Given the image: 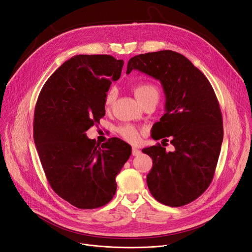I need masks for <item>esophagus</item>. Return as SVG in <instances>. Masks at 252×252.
I'll return each mask as SVG.
<instances>
[{
  "mask_svg": "<svg viewBox=\"0 0 252 252\" xmlns=\"http://www.w3.org/2000/svg\"><path fill=\"white\" fill-rule=\"evenodd\" d=\"M140 153H141V151H140V149H138L137 147H133V148H132V155H133L134 157L140 156Z\"/></svg>",
  "mask_w": 252,
  "mask_h": 252,
  "instance_id": "obj_1",
  "label": "esophagus"
}]
</instances>
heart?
Wrapping results in <instances>:
<instances>
[{"instance_id":"b5f03b06","label":"heart","mask_w":252,"mask_h":252,"mask_svg":"<svg viewBox=\"0 0 252 252\" xmlns=\"http://www.w3.org/2000/svg\"><path fill=\"white\" fill-rule=\"evenodd\" d=\"M134 94L137 97V100L140 102L141 105H143L145 102L155 99V97H158V91L157 87L147 82L138 83L134 86ZM116 97V91L113 87L109 89L108 92L105 94L104 105L106 108H110ZM118 133L124 139H126L128 142H137L140 138V132L139 129L132 126V125H123L118 128Z\"/></svg>"}]
</instances>
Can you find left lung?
<instances>
[{
    "mask_svg": "<svg viewBox=\"0 0 252 252\" xmlns=\"http://www.w3.org/2000/svg\"><path fill=\"white\" fill-rule=\"evenodd\" d=\"M133 70L159 80L166 94V113L155 124V140L171 137L174 151L159 143L142 149L152 158L148 189L157 201L180 207L209 187L223 139L221 111L206 76L182 54L161 50L139 54L127 63Z\"/></svg>",
    "mask_w": 252,
    "mask_h": 252,
    "instance_id": "1",
    "label": "left lung"
}]
</instances>
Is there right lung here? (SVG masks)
I'll return each instance as SVG.
<instances>
[{
    "label": "right lung",
    "instance_id": "obj_1",
    "mask_svg": "<svg viewBox=\"0 0 252 252\" xmlns=\"http://www.w3.org/2000/svg\"><path fill=\"white\" fill-rule=\"evenodd\" d=\"M123 65L106 54L76 56L50 76L38 96L34 141L43 170L51 189L79 209L112 200L115 177L132 153L118 138L100 146L85 134L104 117L105 94Z\"/></svg>",
    "mask_w": 252,
    "mask_h": 252
}]
</instances>
